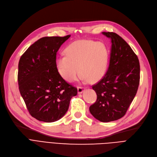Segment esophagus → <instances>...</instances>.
<instances>
[{
    "instance_id": "esophagus-1",
    "label": "esophagus",
    "mask_w": 157,
    "mask_h": 157,
    "mask_svg": "<svg viewBox=\"0 0 157 157\" xmlns=\"http://www.w3.org/2000/svg\"><path fill=\"white\" fill-rule=\"evenodd\" d=\"M85 89L84 87H82V86H78V94H82V92L84 91Z\"/></svg>"
}]
</instances>
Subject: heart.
I'll return each instance as SVG.
<instances>
[{"label":"heart","instance_id":"obj_1","mask_svg":"<svg viewBox=\"0 0 157 157\" xmlns=\"http://www.w3.org/2000/svg\"><path fill=\"white\" fill-rule=\"evenodd\" d=\"M66 56L56 57V65L61 76L68 82L76 79L80 73L83 81L100 80L105 75L108 63V50L101 42L78 40L65 49ZM80 68H78V67Z\"/></svg>","mask_w":157,"mask_h":157}]
</instances>
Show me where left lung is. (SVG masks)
<instances>
[{"mask_svg":"<svg viewBox=\"0 0 157 157\" xmlns=\"http://www.w3.org/2000/svg\"><path fill=\"white\" fill-rule=\"evenodd\" d=\"M111 39L109 68L92 89L96 101L89 107L93 117L102 122L117 120L125 114L140 83V63L130 46L118 34L102 32Z\"/></svg>","mask_w":157,"mask_h":157,"instance_id":"obj_1","label":"left lung"}]
</instances>
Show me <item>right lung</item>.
Segmentation results:
<instances>
[{
  "mask_svg": "<svg viewBox=\"0 0 157 157\" xmlns=\"http://www.w3.org/2000/svg\"><path fill=\"white\" fill-rule=\"evenodd\" d=\"M71 37L39 39L22 55L19 62L18 84L21 96L32 117L54 122L68 109L77 88L68 83L58 72L57 52Z\"/></svg>",
  "mask_w": 157,
  "mask_h": 157,
  "instance_id": "add662e5",
  "label": "right lung"
}]
</instances>
